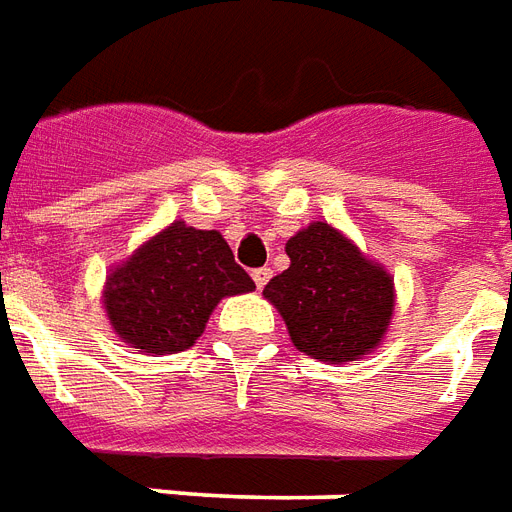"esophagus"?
I'll return each mask as SVG.
<instances>
[{"label": "esophagus", "instance_id": "34e87169", "mask_svg": "<svg viewBox=\"0 0 512 512\" xmlns=\"http://www.w3.org/2000/svg\"><path fill=\"white\" fill-rule=\"evenodd\" d=\"M271 274H274V271H271V268H268V266L255 268V271H252V279H255L257 290H263V287L268 285V279H271Z\"/></svg>", "mask_w": 512, "mask_h": 512}]
</instances>
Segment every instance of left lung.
I'll list each match as a JSON object with an SVG mask.
<instances>
[{
    "label": "left lung",
    "instance_id": "obj_1",
    "mask_svg": "<svg viewBox=\"0 0 512 512\" xmlns=\"http://www.w3.org/2000/svg\"><path fill=\"white\" fill-rule=\"evenodd\" d=\"M290 268L263 295L295 350L323 363L358 361L382 344L396 309L388 268L328 222H309L285 244Z\"/></svg>",
    "mask_w": 512,
    "mask_h": 512
}]
</instances>
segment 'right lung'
Here are the masks:
<instances>
[{
    "label": "right lung",
    "mask_w": 512,
    "mask_h": 512,
    "mask_svg": "<svg viewBox=\"0 0 512 512\" xmlns=\"http://www.w3.org/2000/svg\"><path fill=\"white\" fill-rule=\"evenodd\" d=\"M252 290L219 230L176 219L108 271L102 309L124 344L143 355H173L198 342L222 298Z\"/></svg>",
    "instance_id": "add662e5"
}]
</instances>
